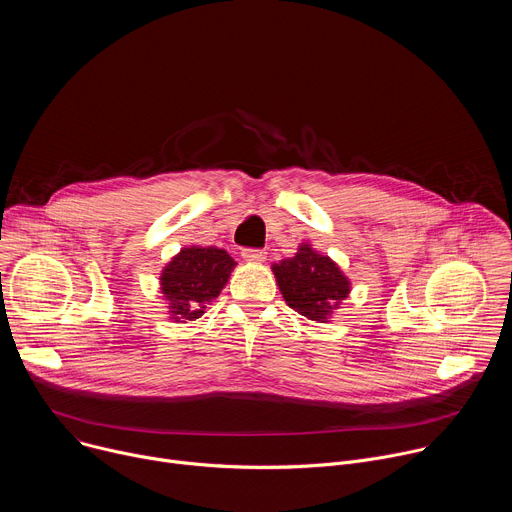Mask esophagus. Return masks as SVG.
Masks as SVG:
<instances>
[{
    "label": "esophagus",
    "instance_id": "esophagus-1",
    "mask_svg": "<svg viewBox=\"0 0 512 512\" xmlns=\"http://www.w3.org/2000/svg\"><path fill=\"white\" fill-rule=\"evenodd\" d=\"M267 253L261 251V249H243V259L245 261H251V263H261L265 261Z\"/></svg>",
    "mask_w": 512,
    "mask_h": 512
}]
</instances>
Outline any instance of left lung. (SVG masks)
Returning <instances> with one entry per match:
<instances>
[{
	"instance_id": "8db88e82",
	"label": "left lung",
	"mask_w": 512,
	"mask_h": 512,
	"mask_svg": "<svg viewBox=\"0 0 512 512\" xmlns=\"http://www.w3.org/2000/svg\"><path fill=\"white\" fill-rule=\"evenodd\" d=\"M271 269L287 306L308 320L328 322L350 294V281L342 269L308 243H302L294 257L273 263Z\"/></svg>"
}]
</instances>
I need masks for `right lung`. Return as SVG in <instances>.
I'll return each instance as SVG.
<instances>
[{"label": "right lung", "mask_w": 512, "mask_h": 512, "mask_svg": "<svg viewBox=\"0 0 512 512\" xmlns=\"http://www.w3.org/2000/svg\"><path fill=\"white\" fill-rule=\"evenodd\" d=\"M235 259L218 247H184L164 267L160 289L168 300L174 322L196 320L204 314L208 302L218 298L227 285Z\"/></svg>", "instance_id": "1"}]
</instances>
